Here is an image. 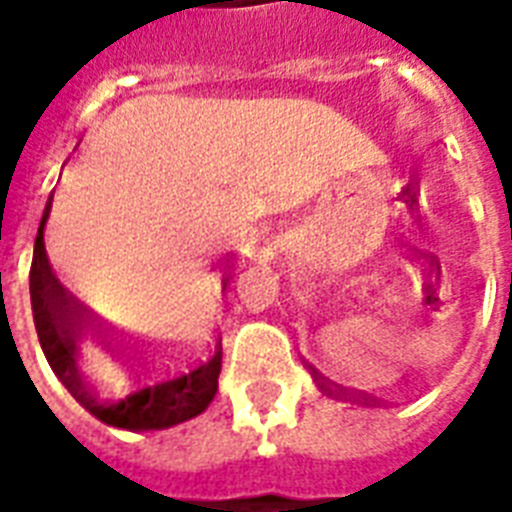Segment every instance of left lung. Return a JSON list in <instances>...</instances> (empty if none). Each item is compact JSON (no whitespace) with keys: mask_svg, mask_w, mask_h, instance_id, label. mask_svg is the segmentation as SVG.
Returning <instances> with one entry per match:
<instances>
[{"mask_svg":"<svg viewBox=\"0 0 512 512\" xmlns=\"http://www.w3.org/2000/svg\"><path fill=\"white\" fill-rule=\"evenodd\" d=\"M314 375H317V372H314ZM317 378H320V375H317ZM320 388L322 391H325V394H330V396H341V391L343 388H338L335 386V383H330V380H325V378H320Z\"/></svg>","mask_w":512,"mask_h":512,"instance_id":"left-lung-1","label":"left lung"}]
</instances>
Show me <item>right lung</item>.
<instances>
[{
	"label": "right lung",
	"mask_w": 512,
	"mask_h": 512,
	"mask_svg": "<svg viewBox=\"0 0 512 512\" xmlns=\"http://www.w3.org/2000/svg\"><path fill=\"white\" fill-rule=\"evenodd\" d=\"M52 200L44 208L31 261V306L44 357L63 386L102 423L129 431H158L185 423L206 410L219 388L222 338L208 341L190 354L147 351L108 335L84 317L55 280L44 251V224ZM230 280H224L227 285ZM108 353L111 370L102 376L88 357Z\"/></svg>",
	"instance_id": "1"
}]
</instances>
